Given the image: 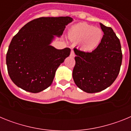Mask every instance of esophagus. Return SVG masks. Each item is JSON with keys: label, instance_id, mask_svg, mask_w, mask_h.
<instances>
[{"label": "esophagus", "instance_id": "obj_1", "mask_svg": "<svg viewBox=\"0 0 131 131\" xmlns=\"http://www.w3.org/2000/svg\"><path fill=\"white\" fill-rule=\"evenodd\" d=\"M70 56H71V57H73V56H75V53H74L73 50H71V53H70Z\"/></svg>", "mask_w": 131, "mask_h": 131}]
</instances>
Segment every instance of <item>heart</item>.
<instances>
[{"instance_id":"1","label":"heart","mask_w":131,"mask_h":131,"mask_svg":"<svg viewBox=\"0 0 131 131\" xmlns=\"http://www.w3.org/2000/svg\"><path fill=\"white\" fill-rule=\"evenodd\" d=\"M102 30L98 27L80 23L73 25L68 31V37L72 41L79 42L80 49L85 52L95 50L103 39Z\"/></svg>"}]
</instances>
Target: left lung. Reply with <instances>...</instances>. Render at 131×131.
Listing matches in <instances>:
<instances>
[{
    "label": "left lung",
    "instance_id": "1",
    "mask_svg": "<svg viewBox=\"0 0 131 131\" xmlns=\"http://www.w3.org/2000/svg\"><path fill=\"white\" fill-rule=\"evenodd\" d=\"M100 25L104 35L95 50L89 53L73 48L76 56L73 78L76 85L87 93L100 92L110 86L119 73L122 62L119 39L111 27Z\"/></svg>",
    "mask_w": 131,
    "mask_h": 131
}]
</instances>
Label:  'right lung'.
<instances>
[{"mask_svg":"<svg viewBox=\"0 0 131 131\" xmlns=\"http://www.w3.org/2000/svg\"><path fill=\"white\" fill-rule=\"evenodd\" d=\"M72 18L42 17L25 24L12 39L6 54L9 76L16 86L37 93L51 85L56 71L71 49L51 46Z\"/></svg>","mask_w":131,"mask_h":131,"instance_id":"add662e5","label":"right lung"}]
</instances>
